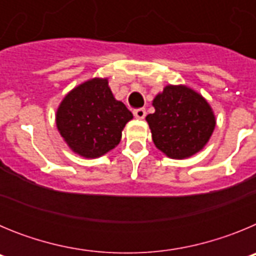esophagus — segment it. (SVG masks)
<instances>
[{
  "label": "esophagus",
  "instance_id": "obj_1",
  "mask_svg": "<svg viewBox=\"0 0 256 256\" xmlns=\"http://www.w3.org/2000/svg\"><path fill=\"white\" fill-rule=\"evenodd\" d=\"M133 115H134L137 119H144V118L146 116V110H144V108H136V110H133Z\"/></svg>",
  "mask_w": 256,
  "mask_h": 256
}]
</instances>
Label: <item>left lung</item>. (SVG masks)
Listing matches in <instances>:
<instances>
[{"mask_svg":"<svg viewBox=\"0 0 256 256\" xmlns=\"http://www.w3.org/2000/svg\"><path fill=\"white\" fill-rule=\"evenodd\" d=\"M154 114L146 116L152 141L169 158H190L209 141L216 118L198 92L184 86H166L152 102Z\"/></svg>","mask_w":256,"mask_h":256,"instance_id":"obj_1","label":"left lung"}]
</instances>
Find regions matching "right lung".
<instances>
[{"label":"right lung","mask_w":256,"mask_h":256,"mask_svg":"<svg viewBox=\"0 0 256 256\" xmlns=\"http://www.w3.org/2000/svg\"><path fill=\"white\" fill-rule=\"evenodd\" d=\"M132 112L116 101L108 79L94 78L74 88L65 96L56 114V124L74 152L98 158L114 148Z\"/></svg>","instance_id":"add662e5"}]
</instances>
